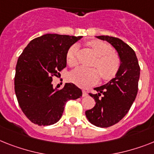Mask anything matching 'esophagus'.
<instances>
[{
	"label": "esophagus",
	"instance_id": "esophagus-1",
	"mask_svg": "<svg viewBox=\"0 0 154 154\" xmlns=\"http://www.w3.org/2000/svg\"><path fill=\"white\" fill-rule=\"evenodd\" d=\"M87 95H88V94L86 91H82V97H86Z\"/></svg>",
	"mask_w": 154,
	"mask_h": 154
}]
</instances>
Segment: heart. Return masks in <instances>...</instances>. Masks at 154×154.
Segmentation results:
<instances>
[{
  "instance_id": "b5f03b06",
  "label": "heart",
  "mask_w": 154,
  "mask_h": 154,
  "mask_svg": "<svg viewBox=\"0 0 154 154\" xmlns=\"http://www.w3.org/2000/svg\"><path fill=\"white\" fill-rule=\"evenodd\" d=\"M97 58L94 65L97 68L79 67L73 70L69 75L70 81L80 87H88L98 82L100 73L104 80H110L115 77L120 68V60L116 53L112 52V47L100 41L88 42ZM77 46L72 45L67 53V63L69 66L77 64Z\"/></svg>"
}]
</instances>
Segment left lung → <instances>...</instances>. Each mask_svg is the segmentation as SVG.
Wrapping results in <instances>:
<instances>
[{"label":"left lung","mask_w":154,"mask_h":154,"mask_svg":"<svg viewBox=\"0 0 154 154\" xmlns=\"http://www.w3.org/2000/svg\"><path fill=\"white\" fill-rule=\"evenodd\" d=\"M106 41L117 52L120 68L109 82L94 88L97 94H89L96 105L85 112L87 120L99 128H109L121 120L128 112L138 93L140 68L134 51L120 38L95 36Z\"/></svg>","instance_id":"8db88e82"}]
</instances>
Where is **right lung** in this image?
<instances>
[{"label": "right lung", "instance_id": "add662e5", "mask_svg": "<svg viewBox=\"0 0 154 154\" xmlns=\"http://www.w3.org/2000/svg\"><path fill=\"white\" fill-rule=\"evenodd\" d=\"M82 36L46 34L30 41L18 59L15 92L23 112L39 126L56 124L68 100L82 96L81 89L65 83L61 90L52 84L53 76L67 66V53Z\"/></svg>", "mask_w": 154, "mask_h": 154}]
</instances>
